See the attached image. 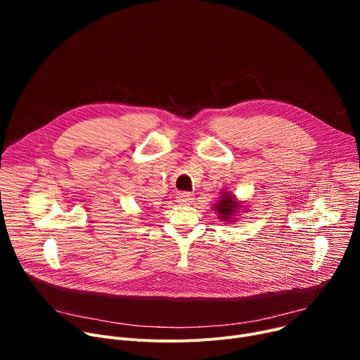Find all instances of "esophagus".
I'll return each instance as SVG.
<instances>
[{"label":"esophagus","instance_id":"obj_1","mask_svg":"<svg viewBox=\"0 0 360 360\" xmlns=\"http://www.w3.org/2000/svg\"><path fill=\"white\" fill-rule=\"evenodd\" d=\"M176 198H178V202H179V204H190V202L194 201V194H193V193L182 191V193H178Z\"/></svg>","mask_w":360,"mask_h":360}]
</instances>
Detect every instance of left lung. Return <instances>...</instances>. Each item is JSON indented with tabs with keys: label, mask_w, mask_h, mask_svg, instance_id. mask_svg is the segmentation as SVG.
I'll return each mask as SVG.
<instances>
[{
	"label": "left lung",
	"mask_w": 360,
	"mask_h": 360,
	"mask_svg": "<svg viewBox=\"0 0 360 360\" xmlns=\"http://www.w3.org/2000/svg\"><path fill=\"white\" fill-rule=\"evenodd\" d=\"M238 209V202L231 195H221L220 202L216 205V210L219 212L221 219H229Z\"/></svg>",
	"instance_id": "1"
}]
</instances>
